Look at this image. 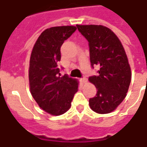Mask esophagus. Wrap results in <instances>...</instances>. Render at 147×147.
Returning a JSON list of instances; mask_svg holds the SVG:
<instances>
[{
  "label": "esophagus",
  "instance_id": "obj_1",
  "mask_svg": "<svg viewBox=\"0 0 147 147\" xmlns=\"http://www.w3.org/2000/svg\"><path fill=\"white\" fill-rule=\"evenodd\" d=\"M80 82H82V84H84V83H86V82H87V79H86V78H82V79H80Z\"/></svg>",
  "mask_w": 147,
  "mask_h": 147
}]
</instances>
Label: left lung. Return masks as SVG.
Segmentation results:
<instances>
[{"label": "left lung", "instance_id": "1", "mask_svg": "<svg viewBox=\"0 0 147 147\" xmlns=\"http://www.w3.org/2000/svg\"><path fill=\"white\" fill-rule=\"evenodd\" d=\"M89 42L90 62L100 66L98 76L89 78L97 90L90 107L98 114L114 111L125 98L131 72L125 51L111 29L101 25H77Z\"/></svg>", "mask_w": 147, "mask_h": 147}]
</instances>
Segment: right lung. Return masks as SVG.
Segmentation results:
<instances>
[{
  "mask_svg": "<svg viewBox=\"0 0 147 147\" xmlns=\"http://www.w3.org/2000/svg\"><path fill=\"white\" fill-rule=\"evenodd\" d=\"M64 26L45 29L36 41L29 60V89L40 108L54 116L65 114L71 107L79 81L67 76L61 77L57 64L61 47L76 30Z\"/></svg>",
  "mask_w": 147,
  "mask_h": 147,
  "instance_id": "right-lung-1",
  "label": "right lung"
}]
</instances>
